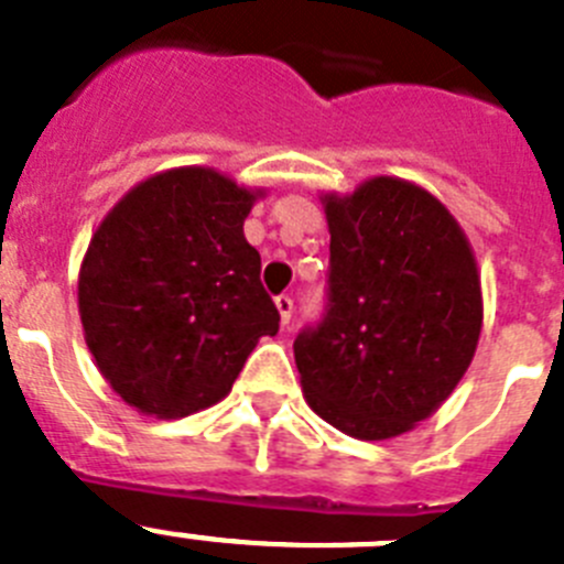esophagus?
<instances>
[{
	"label": "esophagus",
	"instance_id": "obj_1",
	"mask_svg": "<svg viewBox=\"0 0 564 564\" xmlns=\"http://www.w3.org/2000/svg\"><path fill=\"white\" fill-rule=\"evenodd\" d=\"M276 310H279V322L291 324L293 316V299L291 296H276Z\"/></svg>",
	"mask_w": 564,
	"mask_h": 564
}]
</instances>
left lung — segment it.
I'll return each mask as SVG.
<instances>
[{
	"label": "left lung",
	"instance_id": "left-lung-1",
	"mask_svg": "<svg viewBox=\"0 0 564 564\" xmlns=\"http://www.w3.org/2000/svg\"><path fill=\"white\" fill-rule=\"evenodd\" d=\"M322 204L329 310L293 344L304 400L346 436H402L438 411L475 358V251L436 195L397 175L322 193Z\"/></svg>",
	"mask_w": 564,
	"mask_h": 564
}]
</instances>
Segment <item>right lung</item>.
Instances as JSON below:
<instances>
[{"label":"right lung","instance_id":"right-lung-1","mask_svg":"<svg viewBox=\"0 0 564 564\" xmlns=\"http://www.w3.org/2000/svg\"><path fill=\"white\" fill-rule=\"evenodd\" d=\"M265 187L215 167L139 181L91 235L77 273L83 338L102 380L144 416L181 420L224 400L279 313L242 235Z\"/></svg>","mask_w":564,"mask_h":564}]
</instances>
